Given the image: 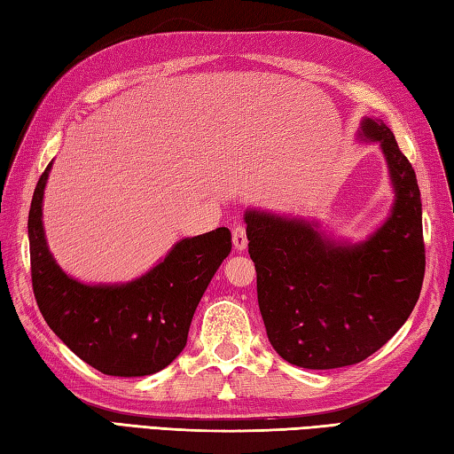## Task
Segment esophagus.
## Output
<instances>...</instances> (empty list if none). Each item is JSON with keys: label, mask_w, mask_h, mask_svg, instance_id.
Masks as SVG:
<instances>
[{"label": "esophagus", "mask_w": 454, "mask_h": 454, "mask_svg": "<svg viewBox=\"0 0 454 454\" xmlns=\"http://www.w3.org/2000/svg\"><path fill=\"white\" fill-rule=\"evenodd\" d=\"M247 229H245V225H237L235 229H233V245H235V249L237 251H245L247 249Z\"/></svg>", "instance_id": "1"}]
</instances>
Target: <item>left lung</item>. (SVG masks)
I'll return each mask as SVG.
<instances>
[{
  "instance_id": "8db88e82",
  "label": "left lung",
  "mask_w": 454,
  "mask_h": 454,
  "mask_svg": "<svg viewBox=\"0 0 454 454\" xmlns=\"http://www.w3.org/2000/svg\"><path fill=\"white\" fill-rule=\"evenodd\" d=\"M360 138L380 142L395 201L362 243H338L318 223L245 213L256 296L270 346L288 364L333 370L364 362L403 326L425 277L421 193L415 169L381 121Z\"/></svg>"
}]
</instances>
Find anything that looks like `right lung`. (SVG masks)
<instances>
[{
  "label": "right lung",
  "mask_w": 454,
  "mask_h": 454,
  "mask_svg": "<svg viewBox=\"0 0 454 454\" xmlns=\"http://www.w3.org/2000/svg\"><path fill=\"white\" fill-rule=\"evenodd\" d=\"M51 166L39 177L27 221L31 282L43 318L102 373L142 378L164 370L187 344L195 308L231 253V231L182 239L164 261L124 285H84L59 267L47 247L43 193Z\"/></svg>",
  "instance_id": "add662e5"
}]
</instances>
